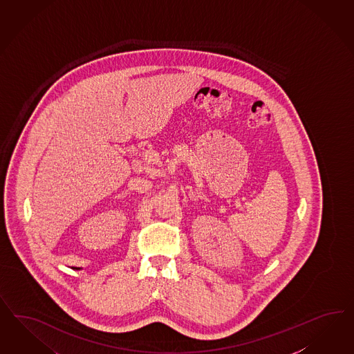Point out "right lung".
Instances as JSON below:
<instances>
[{"label": "right lung", "instance_id": "1", "mask_svg": "<svg viewBox=\"0 0 354 354\" xmlns=\"http://www.w3.org/2000/svg\"><path fill=\"white\" fill-rule=\"evenodd\" d=\"M75 269H77V268H75ZM78 269H80V268H78Z\"/></svg>", "mask_w": 354, "mask_h": 354}]
</instances>
